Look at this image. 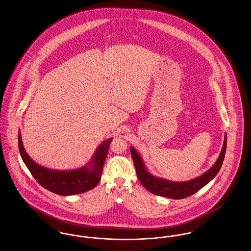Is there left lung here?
<instances>
[{
	"instance_id": "1",
	"label": "left lung",
	"mask_w": 251,
	"mask_h": 251,
	"mask_svg": "<svg viewBox=\"0 0 251 251\" xmlns=\"http://www.w3.org/2000/svg\"><path fill=\"white\" fill-rule=\"evenodd\" d=\"M226 147L227 135L225 134L220 156L216 162L212 165L210 169H208L205 173L201 175L200 176H197L193 179L179 182L168 180L152 175L151 172L147 169V166L145 165V162L143 161L138 151L132 147H130V151L131 158L134 162L138 179L140 180L142 185L153 194L175 200H179L187 198L193 193L197 192L205 185H207L217 176V174L221 170V165L224 161Z\"/></svg>"
}]
</instances>
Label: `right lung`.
I'll use <instances>...</instances> for the list:
<instances>
[{
    "label": "right lung",
    "mask_w": 251,
    "mask_h": 251,
    "mask_svg": "<svg viewBox=\"0 0 251 251\" xmlns=\"http://www.w3.org/2000/svg\"><path fill=\"white\" fill-rule=\"evenodd\" d=\"M18 139L20 156L33 177L46 190L62 196L83 193L97 186L112 140L108 138L101 142L84 166L70 170H54L42 166L30 158L23 147L20 130Z\"/></svg>",
    "instance_id": "right-lung-1"
}]
</instances>
